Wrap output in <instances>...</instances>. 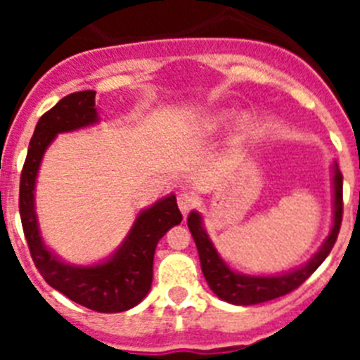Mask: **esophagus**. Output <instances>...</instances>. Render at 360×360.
<instances>
[{
    "label": "esophagus",
    "instance_id": "1",
    "mask_svg": "<svg viewBox=\"0 0 360 360\" xmlns=\"http://www.w3.org/2000/svg\"><path fill=\"white\" fill-rule=\"evenodd\" d=\"M176 202H178V207H180V211H182V214L186 216L191 209L195 207L196 198L193 195H189V193H180L176 198Z\"/></svg>",
    "mask_w": 360,
    "mask_h": 360
}]
</instances>
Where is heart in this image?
Listing matches in <instances>:
<instances>
[{
  "label": "heart",
  "mask_w": 360,
  "mask_h": 360,
  "mask_svg": "<svg viewBox=\"0 0 360 360\" xmlns=\"http://www.w3.org/2000/svg\"><path fill=\"white\" fill-rule=\"evenodd\" d=\"M225 119H227L225 113H212V115L205 117V119L202 120V129L207 133L216 131V129L221 128V124L225 122ZM240 126L241 128H247V126H249V117H241Z\"/></svg>",
  "instance_id": "b5f03b06"
}]
</instances>
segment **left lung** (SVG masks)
I'll list each match as a JSON object with an SVG mask.
<instances>
[{"instance_id": "8db88e82", "label": "left lung", "mask_w": 360, "mask_h": 360, "mask_svg": "<svg viewBox=\"0 0 360 360\" xmlns=\"http://www.w3.org/2000/svg\"><path fill=\"white\" fill-rule=\"evenodd\" d=\"M342 221V174L337 162L333 164V224L328 238L321 245L319 252L311 257L310 262L304 263L299 269L285 272L278 276H245L234 272L227 263L219 257L218 250L214 249L211 238L205 232L202 224V216L196 211L187 216V225L195 238L196 249H198L200 265L205 276L209 288L224 299L227 303L249 307V304H259L270 301V299L281 297L288 292L295 290L299 285H303L308 278L317 270V266L326 259L337 240L339 229Z\"/></svg>"}]
</instances>
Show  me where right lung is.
<instances>
[{
	"label": "right lung",
	"instance_id": "add662e5",
	"mask_svg": "<svg viewBox=\"0 0 360 360\" xmlns=\"http://www.w3.org/2000/svg\"><path fill=\"white\" fill-rule=\"evenodd\" d=\"M98 122L95 91H75L63 97L39 119L28 146L19 182V214L30 256L50 287L66 297L103 314L129 310L148 295L153 283V257L160 238L182 221L176 196L169 195L141 211L115 254L103 263L77 266L61 262L43 243L37 227L34 191L41 160L59 133L75 131Z\"/></svg>",
	"mask_w": 360,
	"mask_h": 360
}]
</instances>
